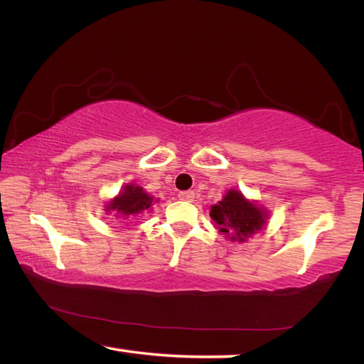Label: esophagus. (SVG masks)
<instances>
[{"mask_svg": "<svg viewBox=\"0 0 364 364\" xmlns=\"http://www.w3.org/2000/svg\"><path fill=\"white\" fill-rule=\"evenodd\" d=\"M181 200H186V202H193L194 200V193L193 191H183V193L178 194Z\"/></svg>", "mask_w": 364, "mask_h": 364, "instance_id": "esophagus-1", "label": "esophagus"}]
</instances>
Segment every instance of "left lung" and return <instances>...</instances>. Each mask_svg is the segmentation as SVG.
<instances>
[{
    "instance_id": "left-lung-1",
    "label": "left lung",
    "mask_w": 364,
    "mask_h": 364,
    "mask_svg": "<svg viewBox=\"0 0 364 364\" xmlns=\"http://www.w3.org/2000/svg\"><path fill=\"white\" fill-rule=\"evenodd\" d=\"M210 216L223 234L232 240H245L264 226L267 213L259 205L243 199L239 191L230 189L221 202L211 207Z\"/></svg>"
}]
</instances>
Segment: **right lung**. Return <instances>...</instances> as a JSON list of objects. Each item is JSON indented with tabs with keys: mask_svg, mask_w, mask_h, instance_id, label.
Masks as SVG:
<instances>
[{
	"mask_svg": "<svg viewBox=\"0 0 364 364\" xmlns=\"http://www.w3.org/2000/svg\"><path fill=\"white\" fill-rule=\"evenodd\" d=\"M151 202L153 197L148 196L140 186H134V184H127L124 186L113 202L108 203L107 211H116L121 216H134L140 213H148L151 208Z\"/></svg>",
	"mask_w": 364,
	"mask_h": 364,
	"instance_id": "obj_1",
	"label": "right lung"
}]
</instances>
